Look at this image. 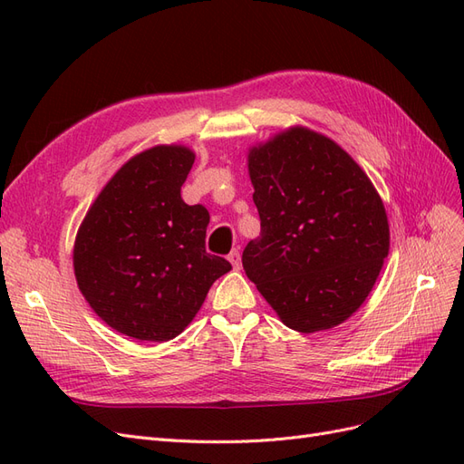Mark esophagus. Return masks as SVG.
I'll return each instance as SVG.
<instances>
[{
    "instance_id": "esophagus-1",
    "label": "esophagus",
    "mask_w": 464,
    "mask_h": 464,
    "mask_svg": "<svg viewBox=\"0 0 464 464\" xmlns=\"http://www.w3.org/2000/svg\"><path fill=\"white\" fill-rule=\"evenodd\" d=\"M228 261L232 263V266H234L236 271L242 269V257H240V251H237V249H232V251H230Z\"/></svg>"
}]
</instances>
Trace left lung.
<instances>
[{
	"mask_svg": "<svg viewBox=\"0 0 464 464\" xmlns=\"http://www.w3.org/2000/svg\"><path fill=\"white\" fill-rule=\"evenodd\" d=\"M261 234L242 256L247 278L298 333L341 325L366 302L389 256V220L368 174L304 125L249 147Z\"/></svg>",
	"mask_w": 464,
	"mask_h": 464,
	"instance_id": "obj_1",
	"label": "left lung"
}]
</instances>
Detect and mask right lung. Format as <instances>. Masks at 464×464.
Instances as JSON below:
<instances>
[{
    "instance_id": "add662e5",
    "label": "right lung",
    "mask_w": 464,
    "mask_h": 464,
    "mask_svg": "<svg viewBox=\"0 0 464 464\" xmlns=\"http://www.w3.org/2000/svg\"><path fill=\"white\" fill-rule=\"evenodd\" d=\"M193 162L186 145L135 154L96 195L75 236L81 294L108 327L141 343L178 336L232 269L205 251L208 210L181 199Z\"/></svg>"
}]
</instances>
